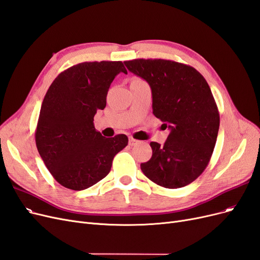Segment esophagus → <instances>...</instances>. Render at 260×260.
<instances>
[{
    "label": "esophagus",
    "instance_id": "1",
    "mask_svg": "<svg viewBox=\"0 0 260 260\" xmlns=\"http://www.w3.org/2000/svg\"><path fill=\"white\" fill-rule=\"evenodd\" d=\"M128 144L129 146H136L139 144V140L133 138V137H129V140H128Z\"/></svg>",
    "mask_w": 260,
    "mask_h": 260
}]
</instances>
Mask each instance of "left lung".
<instances>
[{
  "label": "left lung",
  "instance_id": "8db88e82",
  "mask_svg": "<svg viewBox=\"0 0 260 260\" xmlns=\"http://www.w3.org/2000/svg\"><path fill=\"white\" fill-rule=\"evenodd\" d=\"M151 87L153 114L170 128L164 146L150 142L152 156L140 169L156 185L177 189L194 181L213 154L219 112L203 75L190 66L165 59L124 62Z\"/></svg>",
  "mask_w": 260,
  "mask_h": 260
}]
</instances>
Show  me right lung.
<instances>
[{
	"instance_id": "right-lung-1",
	"label": "right lung",
	"mask_w": 260,
	"mask_h": 260,
	"mask_svg": "<svg viewBox=\"0 0 260 260\" xmlns=\"http://www.w3.org/2000/svg\"><path fill=\"white\" fill-rule=\"evenodd\" d=\"M120 72L127 73L122 61L82 62L61 72L47 90L36 144L49 173L66 188L84 190L105 178L114 155L128 144L126 135L106 138L94 126Z\"/></svg>"
}]
</instances>
